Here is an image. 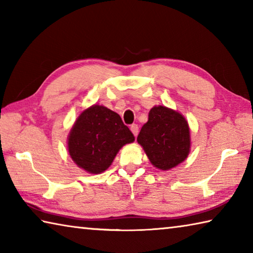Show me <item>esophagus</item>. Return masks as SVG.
Here are the masks:
<instances>
[{
	"label": "esophagus",
	"instance_id": "obj_1",
	"mask_svg": "<svg viewBox=\"0 0 253 253\" xmlns=\"http://www.w3.org/2000/svg\"><path fill=\"white\" fill-rule=\"evenodd\" d=\"M130 130L132 134H134V136L136 137L137 135H138V125H136V124H132V125L130 126Z\"/></svg>",
	"mask_w": 253,
	"mask_h": 253
}]
</instances>
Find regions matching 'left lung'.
<instances>
[{
  "instance_id": "obj_1",
  "label": "left lung",
  "mask_w": 253,
  "mask_h": 253,
  "mask_svg": "<svg viewBox=\"0 0 253 253\" xmlns=\"http://www.w3.org/2000/svg\"><path fill=\"white\" fill-rule=\"evenodd\" d=\"M137 142L155 168L169 170L186 160L191 148L190 127L178 111L165 106L149 110Z\"/></svg>"
}]
</instances>
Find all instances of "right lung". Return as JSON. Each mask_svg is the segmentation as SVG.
Returning <instances> with one entry per match:
<instances>
[{"mask_svg":"<svg viewBox=\"0 0 253 253\" xmlns=\"http://www.w3.org/2000/svg\"><path fill=\"white\" fill-rule=\"evenodd\" d=\"M135 137L121 116L105 106L92 105L77 118L68 136V151L78 168L100 174L109 168L124 145Z\"/></svg>","mask_w":253,"mask_h":253,"instance_id":"add662e5","label":"right lung"}]
</instances>
